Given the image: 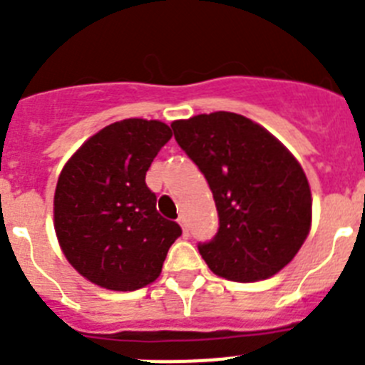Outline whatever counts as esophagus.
<instances>
[{"mask_svg":"<svg viewBox=\"0 0 365 365\" xmlns=\"http://www.w3.org/2000/svg\"><path fill=\"white\" fill-rule=\"evenodd\" d=\"M177 221H179V225L182 227V234H185V237H188V228H186V217H185V215H179V219H177Z\"/></svg>","mask_w":365,"mask_h":365,"instance_id":"esophagus-1","label":"esophagus"}]
</instances>
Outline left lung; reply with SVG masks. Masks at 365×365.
I'll list each match as a JSON object with an SVG mask.
<instances>
[{"label": "left lung", "mask_w": 365, "mask_h": 365, "mask_svg": "<svg viewBox=\"0 0 365 365\" xmlns=\"http://www.w3.org/2000/svg\"><path fill=\"white\" fill-rule=\"evenodd\" d=\"M172 130L214 193L219 230L199 245L212 272L232 282H257L291 263L312 217L309 180L294 155L237 113L175 120Z\"/></svg>", "instance_id": "left-lung-1"}]
</instances>
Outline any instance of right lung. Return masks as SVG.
<instances>
[{
  "label": "right lung",
  "mask_w": 365,
  "mask_h": 365,
  "mask_svg": "<svg viewBox=\"0 0 365 365\" xmlns=\"http://www.w3.org/2000/svg\"><path fill=\"white\" fill-rule=\"evenodd\" d=\"M172 138L164 122L125 118L87 138L54 192V230L67 261L95 285L137 291L159 278L182 234L157 212L146 172Z\"/></svg>",
  "instance_id": "1"
}]
</instances>
